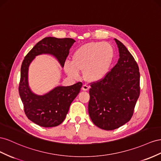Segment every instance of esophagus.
I'll use <instances>...</instances> for the list:
<instances>
[{
    "mask_svg": "<svg viewBox=\"0 0 161 161\" xmlns=\"http://www.w3.org/2000/svg\"><path fill=\"white\" fill-rule=\"evenodd\" d=\"M89 88H90V87L86 84H84V85H83V86H82V90H84V91L88 90Z\"/></svg>",
    "mask_w": 161,
    "mask_h": 161,
    "instance_id": "esophagus-1",
    "label": "esophagus"
}]
</instances>
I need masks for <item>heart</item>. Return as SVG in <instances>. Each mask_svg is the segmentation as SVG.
<instances>
[{
    "label": "heart",
    "instance_id": "heart-1",
    "mask_svg": "<svg viewBox=\"0 0 161 161\" xmlns=\"http://www.w3.org/2000/svg\"><path fill=\"white\" fill-rule=\"evenodd\" d=\"M114 50L107 42H90L81 46L73 53L72 62L66 61L64 69L70 77L78 79L80 71L90 82L98 81L107 75L113 61Z\"/></svg>",
    "mask_w": 161,
    "mask_h": 161
}]
</instances>
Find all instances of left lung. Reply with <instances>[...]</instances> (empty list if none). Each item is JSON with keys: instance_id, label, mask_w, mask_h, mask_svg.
<instances>
[{"instance_id": "8db88e82", "label": "left lung", "mask_w": 161, "mask_h": 161, "mask_svg": "<svg viewBox=\"0 0 161 161\" xmlns=\"http://www.w3.org/2000/svg\"><path fill=\"white\" fill-rule=\"evenodd\" d=\"M117 63L103 80L91 84L88 113L95 125L113 130L129 121L140 96L139 67L120 41Z\"/></svg>"}]
</instances>
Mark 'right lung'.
<instances>
[{
    "mask_svg": "<svg viewBox=\"0 0 161 161\" xmlns=\"http://www.w3.org/2000/svg\"><path fill=\"white\" fill-rule=\"evenodd\" d=\"M74 42L75 41L72 38H44L34 46L23 61L19 96L27 118L41 127H55L65 120L71 103L80 93L82 83L78 82L69 86H58L44 95L36 94L29 86V67L36 56L44 54L56 58L63 67Z\"/></svg>",
    "mask_w": 161,
    "mask_h": 161,
    "instance_id": "add662e5",
    "label": "right lung"
}]
</instances>
